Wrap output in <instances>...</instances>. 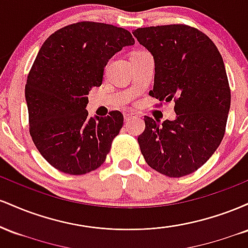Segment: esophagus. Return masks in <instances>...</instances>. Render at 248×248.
<instances>
[{
    "instance_id": "34e87169",
    "label": "esophagus",
    "mask_w": 248,
    "mask_h": 248,
    "mask_svg": "<svg viewBox=\"0 0 248 248\" xmlns=\"http://www.w3.org/2000/svg\"><path fill=\"white\" fill-rule=\"evenodd\" d=\"M124 122H128V121L130 120V119L134 118V113H129V112H128V113H124Z\"/></svg>"
}]
</instances>
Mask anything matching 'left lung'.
I'll use <instances>...</instances> for the list:
<instances>
[{
    "mask_svg": "<svg viewBox=\"0 0 248 248\" xmlns=\"http://www.w3.org/2000/svg\"><path fill=\"white\" fill-rule=\"evenodd\" d=\"M155 61L149 95L175 102L176 120L160 124L144 116L138 138L148 166L168 177L199 169L224 138L231 90L217 46L205 33L186 24L139 28L133 32Z\"/></svg>",
    "mask_w": 248,
    "mask_h": 248,
    "instance_id": "1",
    "label": "left lung"
}]
</instances>
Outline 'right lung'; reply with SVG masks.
I'll return each instance as SVG.
<instances>
[{
    "instance_id": "1",
    "label": "right lung",
    "mask_w": 248,
    "mask_h": 248,
    "mask_svg": "<svg viewBox=\"0 0 248 248\" xmlns=\"http://www.w3.org/2000/svg\"><path fill=\"white\" fill-rule=\"evenodd\" d=\"M134 43L124 28L90 21L66 25L43 43L25 85L29 132L59 171L85 175L106 160L124 115L88 118L87 95L101 85L108 59Z\"/></svg>"
}]
</instances>
